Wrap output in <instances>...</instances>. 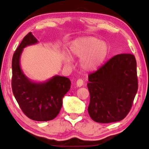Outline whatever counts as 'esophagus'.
<instances>
[{"instance_id": "obj_1", "label": "esophagus", "mask_w": 149, "mask_h": 149, "mask_svg": "<svg viewBox=\"0 0 149 149\" xmlns=\"http://www.w3.org/2000/svg\"><path fill=\"white\" fill-rule=\"evenodd\" d=\"M76 84H77V86L78 87H80L83 85V84H84V81H83L82 79H79L77 81Z\"/></svg>"}]
</instances>
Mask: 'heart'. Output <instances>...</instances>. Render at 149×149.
Listing matches in <instances>:
<instances>
[{
  "label": "heart",
  "instance_id": "1",
  "mask_svg": "<svg viewBox=\"0 0 149 149\" xmlns=\"http://www.w3.org/2000/svg\"><path fill=\"white\" fill-rule=\"evenodd\" d=\"M72 55L81 59L80 67L86 71L98 69L106 60L109 53V46L104 41L94 37H83L74 40L69 47ZM65 64L71 65L72 59L68 55L63 57Z\"/></svg>",
  "mask_w": 149,
  "mask_h": 149
}]
</instances>
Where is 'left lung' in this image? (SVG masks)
Returning a JSON list of instances; mask_svg holds the SVG:
<instances>
[{
	"mask_svg": "<svg viewBox=\"0 0 149 149\" xmlns=\"http://www.w3.org/2000/svg\"><path fill=\"white\" fill-rule=\"evenodd\" d=\"M88 78L90 94L88 112L92 119L102 124L124 119L138 90L134 55H115Z\"/></svg>",
	"mask_w": 149,
	"mask_h": 149,
	"instance_id": "1",
	"label": "left lung"
}]
</instances>
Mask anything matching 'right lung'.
<instances>
[{
	"label": "right lung",
	"mask_w": 149,
	"mask_h": 149,
	"mask_svg": "<svg viewBox=\"0 0 149 149\" xmlns=\"http://www.w3.org/2000/svg\"><path fill=\"white\" fill-rule=\"evenodd\" d=\"M38 42L29 33L20 42L12 60V90L23 112L34 121H47L58 115L62 99L71 87L70 79L55 75L42 82L30 80L20 68V56L25 47Z\"/></svg>",
	"instance_id": "1"
}]
</instances>
